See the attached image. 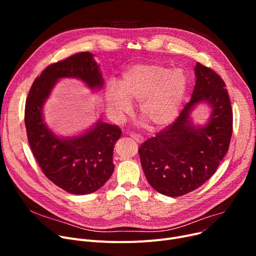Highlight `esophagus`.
<instances>
[{
	"label": "esophagus",
	"instance_id": "34e87169",
	"mask_svg": "<svg viewBox=\"0 0 256 256\" xmlns=\"http://www.w3.org/2000/svg\"><path fill=\"white\" fill-rule=\"evenodd\" d=\"M130 137L135 140V141H137L138 143H142L143 142V137L142 136H140V135H138V134H134V132H132L130 134Z\"/></svg>",
	"mask_w": 256,
	"mask_h": 256
}]
</instances>
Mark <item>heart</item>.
Wrapping results in <instances>:
<instances>
[{"label": "heart", "instance_id": "b5f03b06", "mask_svg": "<svg viewBox=\"0 0 256 256\" xmlns=\"http://www.w3.org/2000/svg\"><path fill=\"white\" fill-rule=\"evenodd\" d=\"M189 80L182 68L148 63L136 64L121 76L118 84L109 82L104 98L109 109L119 117L139 102V112L154 128L170 126L178 116Z\"/></svg>", "mask_w": 256, "mask_h": 256}]
</instances>
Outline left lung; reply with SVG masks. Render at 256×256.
I'll return each mask as SVG.
<instances>
[{"label":"left lung","instance_id":"obj_1","mask_svg":"<svg viewBox=\"0 0 256 256\" xmlns=\"http://www.w3.org/2000/svg\"><path fill=\"white\" fill-rule=\"evenodd\" d=\"M194 72L190 102L172 124L139 148L146 180L156 191L170 197L190 193L208 180L232 139V110L224 80L198 62ZM199 104L210 109L204 125L195 124L192 116Z\"/></svg>","mask_w":256,"mask_h":256}]
</instances>
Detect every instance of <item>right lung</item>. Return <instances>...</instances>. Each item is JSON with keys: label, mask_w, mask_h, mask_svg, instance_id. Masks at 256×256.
<instances>
[{"label": "right lung", "mask_w": 256, "mask_h": 256, "mask_svg": "<svg viewBox=\"0 0 256 256\" xmlns=\"http://www.w3.org/2000/svg\"><path fill=\"white\" fill-rule=\"evenodd\" d=\"M93 56L83 52L48 66L34 80L24 109L26 135L40 168L50 182L76 195L98 191L112 176L121 130L98 119L80 135L58 136L44 121V106L60 78H76L90 90H102L104 80Z\"/></svg>", "instance_id": "right-lung-1"}]
</instances>
